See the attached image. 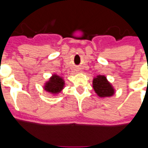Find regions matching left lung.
Here are the masks:
<instances>
[{
	"instance_id": "1",
	"label": "left lung",
	"mask_w": 148,
	"mask_h": 148,
	"mask_svg": "<svg viewBox=\"0 0 148 148\" xmlns=\"http://www.w3.org/2000/svg\"><path fill=\"white\" fill-rule=\"evenodd\" d=\"M93 87L97 94L101 97H108L114 94L113 87L104 75H98L93 78Z\"/></svg>"
}]
</instances>
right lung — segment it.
Returning <instances> with one entry per match:
<instances>
[{
	"label": "right lung",
	"instance_id": "1",
	"mask_svg": "<svg viewBox=\"0 0 148 148\" xmlns=\"http://www.w3.org/2000/svg\"><path fill=\"white\" fill-rule=\"evenodd\" d=\"M64 80L57 74H54L50 80L45 84L44 90L53 94L60 93L64 87Z\"/></svg>",
	"mask_w": 148,
	"mask_h": 148
}]
</instances>
